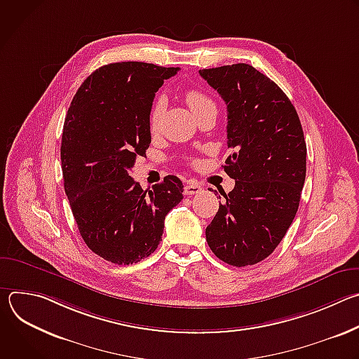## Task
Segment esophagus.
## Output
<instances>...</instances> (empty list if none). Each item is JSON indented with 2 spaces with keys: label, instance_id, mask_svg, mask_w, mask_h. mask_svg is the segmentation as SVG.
<instances>
[{
  "label": "esophagus",
  "instance_id": "1",
  "mask_svg": "<svg viewBox=\"0 0 359 359\" xmlns=\"http://www.w3.org/2000/svg\"><path fill=\"white\" fill-rule=\"evenodd\" d=\"M200 191H201V187L198 184H196V183H189V184L184 186V194H187V196L197 194Z\"/></svg>",
  "mask_w": 359,
  "mask_h": 359
}]
</instances>
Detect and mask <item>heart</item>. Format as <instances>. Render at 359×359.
I'll list each match as a JSON object with an SVG mask.
<instances>
[{
  "label": "heart",
  "instance_id": "obj_1",
  "mask_svg": "<svg viewBox=\"0 0 359 359\" xmlns=\"http://www.w3.org/2000/svg\"><path fill=\"white\" fill-rule=\"evenodd\" d=\"M186 102L189 108L191 109V112H196L203 107L215 105L213 100L206 93H203L201 90H197V89H190L186 92ZM165 109H166L165 97H158L155 102H153L150 114H149V130L151 133H156L159 130ZM193 163H196V161H193Z\"/></svg>",
  "mask_w": 359,
  "mask_h": 359
}]
</instances>
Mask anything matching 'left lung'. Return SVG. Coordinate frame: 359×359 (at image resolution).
Listing matches in <instances>:
<instances>
[{"instance_id": "left-lung-1", "label": "left lung", "mask_w": 359, "mask_h": 359, "mask_svg": "<svg viewBox=\"0 0 359 359\" xmlns=\"http://www.w3.org/2000/svg\"><path fill=\"white\" fill-rule=\"evenodd\" d=\"M198 74L227 105V144L234 153L223 168L236 180L223 193L206 240L230 266L257 264L276 250L298 210L306 172L301 122L280 86L248 64Z\"/></svg>"}]
</instances>
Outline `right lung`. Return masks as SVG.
I'll return each instance as SVG.
<instances>
[{
	"instance_id": "obj_1",
	"label": "right lung",
	"mask_w": 359,
	"mask_h": 359,
	"mask_svg": "<svg viewBox=\"0 0 359 359\" xmlns=\"http://www.w3.org/2000/svg\"><path fill=\"white\" fill-rule=\"evenodd\" d=\"M179 68L115 62L92 72L68 109L61 144L64 186L86 245L114 264H133L162 241L165 217L182 201L176 176L143 190L129 170L144 156L149 114Z\"/></svg>"
}]
</instances>
